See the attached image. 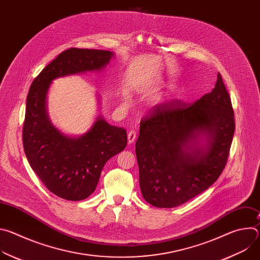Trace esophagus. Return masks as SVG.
Wrapping results in <instances>:
<instances>
[{
    "instance_id": "34e87169",
    "label": "esophagus",
    "mask_w": 260,
    "mask_h": 260,
    "mask_svg": "<svg viewBox=\"0 0 260 260\" xmlns=\"http://www.w3.org/2000/svg\"><path fill=\"white\" fill-rule=\"evenodd\" d=\"M136 138H137V133L135 131H131L127 134V142H128V144H133L136 141Z\"/></svg>"
}]
</instances>
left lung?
Returning a JSON list of instances; mask_svg holds the SVG:
<instances>
[{
    "label": "left lung",
    "mask_w": 260,
    "mask_h": 260,
    "mask_svg": "<svg viewBox=\"0 0 260 260\" xmlns=\"http://www.w3.org/2000/svg\"><path fill=\"white\" fill-rule=\"evenodd\" d=\"M234 134V109L219 73L213 90L192 105L155 107L140 122L136 142L145 201L174 208L207 190L225 168Z\"/></svg>",
    "instance_id": "1"
}]
</instances>
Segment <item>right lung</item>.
Masks as SVG:
<instances>
[{
	"mask_svg": "<svg viewBox=\"0 0 260 260\" xmlns=\"http://www.w3.org/2000/svg\"><path fill=\"white\" fill-rule=\"evenodd\" d=\"M114 53L70 48L47 64L32 81L26 98L22 127L24 153L46 188L68 201H81L94 190L105 164L127 144L126 131L102 116L80 137H69L52 125L46 95L52 80L74 74L101 71Z\"/></svg>",
	"mask_w": 260,
	"mask_h": 260,
	"instance_id": "1",
	"label": "right lung"
}]
</instances>
